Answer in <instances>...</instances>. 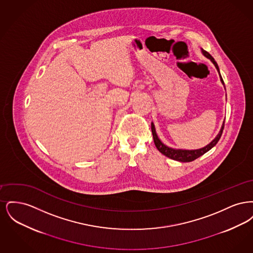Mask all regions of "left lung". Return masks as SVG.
<instances>
[{
	"label": "left lung",
	"mask_w": 253,
	"mask_h": 253,
	"mask_svg": "<svg viewBox=\"0 0 253 253\" xmlns=\"http://www.w3.org/2000/svg\"><path fill=\"white\" fill-rule=\"evenodd\" d=\"M202 53L204 54L205 56L207 58H209L210 60H211L213 62V64L215 65L216 67L217 71L219 73V76H220V80L222 82V84H224V82H223V79L220 75V71H219V67L217 65L216 61L214 60V59L204 49H202ZM224 126H225V122L223 123L222 125V128L220 130L219 133L217 134L216 137L210 143L209 145H207L204 148L202 149H198V150H175V149H172V148H169L168 146L163 144L160 139L157 137V132H156V129H155V125L154 123H152V132H153V137H154V142L155 145L157 148V150L163 154L164 156L170 158V159H173V160H176V161H180V162H192L193 160H195L196 158L203 156L204 154H206L207 152H209L212 147H214L217 144V142L219 141L221 135H222V132L224 130Z\"/></svg>",
	"instance_id": "1"
}]
</instances>
